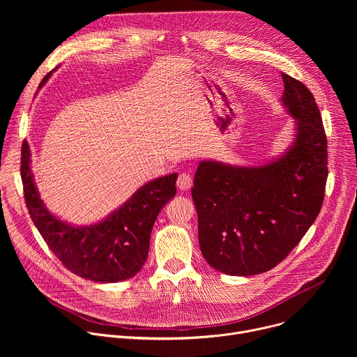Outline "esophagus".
<instances>
[{"label": "esophagus", "mask_w": 357, "mask_h": 357, "mask_svg": "<svg viewBox=\"0 0 357 357\" xmlns=\"http://www.w3.org/2000/svg\"><path fill=\"white\" fill-rule=\"evenodd\" d=\"M193 185V181H192V176L189 174H181L178 176V181H176V186L181 189V190H189Z\"/></svg>", "instance_id": "obj_1"}]
</instances>
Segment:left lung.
<instances>
[{
  "label": "left lung",
  "instance_id": "1",
  "mask_svg": "<svg viewBox=\"0 0 357 357\" xmlns=\"http://www.w3.org/2000/svg\"><path fill=\"white\" fill-rule=\"evenodd\" d=\"M281 105L295 120L288 148L266 164L200 161L192 197L202 256L227 275H256L280 264L321 212L328 142L315 98L281 73Z\"/></svg>",
  "mask_w": 357,
  "mask_h": 357
}]
</instances>
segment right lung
Here are the masks:
<instances>
[{
	"instance_id": "obj_1",
	"label": "right lung",
	"mask_w": 357,
	"mask_h": 357,
	"mask_svg": "<svg viewBox=\"0 0 357 357\" xmlns=\"http://www.w3.org/2000/svg\"><path fill=\"white\" fill-rule=\"evenodd\" d=\"M47 73L40 86L47 82ZM21 176L29 216L62 264L94 282H119L134 277L145 264L157 216L176 193L178 174L142 185L120 208L87 226L68 223L50 212L39 196L31 169V149L22 144Z\"/></svg>"
}]
</instances>
